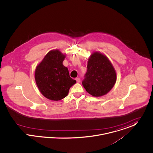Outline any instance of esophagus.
<instances>
[{
	"label": "esophagus",
	"instance_id": "1",
	"mask_svg": "<svg viewBox=\"0 0 153 153\" xmlns=\"http://www.w3.org/2000/svg\"><path fill=\"white\" fill-rule=\"evenodd\" d=\"M76 82H77V83H79V82H80V78H76Z\"/></svg>",
	"mask_w": 153,
	"mask_h": 153
}]
</instances>
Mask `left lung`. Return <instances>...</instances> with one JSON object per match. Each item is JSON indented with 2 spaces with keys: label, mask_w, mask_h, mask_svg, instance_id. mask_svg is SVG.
Returning a JSON list of instances; mask_svg holds the SVG:
<instances>
[{
  "label": "left lung",
  "mask_w": 153,
  "mask_h": 153,
  "mask_svg": "<svg viewBox=\"0 0 153 153\" xmlns=\"http://www.w3.org/2000/svg\"><path fill=\"white\" fill-rule=\"evenodd\" d=\"M87 68L82 85L93 96L105 95L115 85V70L104 55L98 52L93 53L88 59Z\"/></svg>",
  "instance_id": "1"
}]
</instances>
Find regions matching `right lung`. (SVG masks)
Segmentation results:
<instances>
[{
	"instance_id": "1",
	"label": "right lung",
	"mask_w": 153,
	"mask_h": 153,
	"mask_svg": "<svg viewBox=\"0 0 153 153\" xmlns=\"http://www.w3.org/2000/svg\"><path fill=\"white\" fill-rule=\"evenodd\" d=\"M65 58L58 50L50 51L35 70V80L39 90L51 100L58 101L66 97L70 88L76 83L63 65Z\"/></svg>"
}]
</instances>
